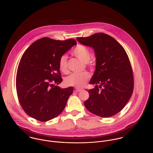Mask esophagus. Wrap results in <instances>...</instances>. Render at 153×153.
<instances>
[{"instance_id": "esophagus-1", "label": "esophagus", "mask_w": 153, "mask_h": 153, "mask_svg": "<svg viewBox=\"0 0 153 153\" xmlns=\"http://www.w3.org/2000/svg\"><path fill=\"white\" fill-rule=\"evenodd\" d=\"M82 89H81V88H75V92H81V91H82Z\"/></svg>"}]
</instances>
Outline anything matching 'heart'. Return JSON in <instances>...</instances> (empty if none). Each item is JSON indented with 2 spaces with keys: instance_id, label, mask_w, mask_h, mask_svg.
<instances>
[{
  "instance_id": "b5f03b06",
  "label": "heart",
  "mask_w": 153,
  "mask_h": 153,
  "mask_svg": "<svg viewBox=\"0 0 153 153\" xmlns=\"http://www.w3.org/2000/svg\"><path fill=\"white\" fill-rule=\"evenodd\" d=\"M72 54L81 61L87 62L91 59V53L89 49L83 45H78L71 52ZM58 66L61 71L64 73L68 72V60L65 55L60 57L58 61ZM90 78V75L87 72L81 74L74 73L65 79V82L68 86L76 88L84 87Z\"/></svg>"
}]
</instances>
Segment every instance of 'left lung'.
I'll return each instance as SVG.
<instances>
[{
	"instance_id": "left-lung-1",
	"label": "left lung",
	"mask_w": 153,
	"mask_h": 153,
	"mask_svg": "<svg viewBox=\"0 0 153 153\" xmlns=\"http://www.w3.org/2000/svg\"><path fill=\"white\" fill-rule=\"evenodd\" d=\"M76 39L81 44L92 47L96 55V69L89 82L96 85L88 90L89 97L85 107L101 117L115 115L124 108L134 89L128 56L121 44L104 33Z\"/></svg>"
}]
</instances>
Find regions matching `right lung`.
<instances>
[{"instance_id": "obj_1", "label": "right lung", "mask_w": 153, "mask_h": 153, "mask_svg": "<svg viewBox=\"0 0 153 153\" xmlns=\"http://www.w3.org/2000/svg\"><path fill=\"white\" fill-rule=\"evenodd\" d=\"M76 44L74 39L56 41L43 38L23 54L16 73V87L22 109L30 117L47 121L65 108L74 89L56 85L62 81L58 61Z\"/></svg>"}]
</instances>
